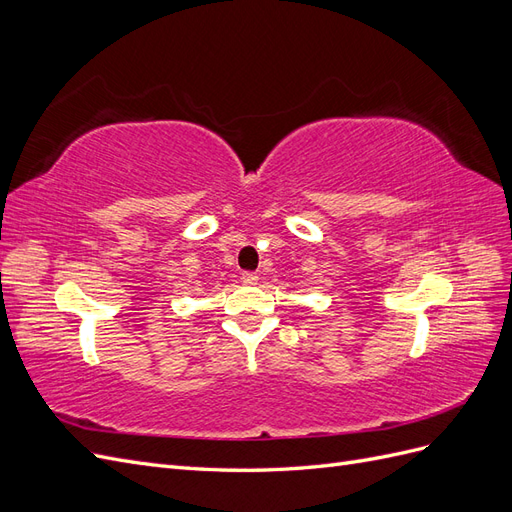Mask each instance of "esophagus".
<instances>
[{
    "mask_svg": "<svg viewBox=\"0 0 512 512\" xmlns=\"http://www.w3.org/2000/svg\"><path fill=\"white\" fill-rule=\"evenodd\" d=\"M241 282L252 286V284H256V282H258V275H256V273H252V271H243V273H241Z\"/></svg>",
    "mask_w": 512,
    "mask_h": 512,
    "instance_id": "1",
    "label": "esophagus"
}]
</instances>
